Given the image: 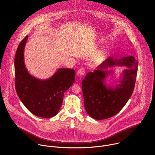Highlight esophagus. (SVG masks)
<instances>
[{"mask_svg": "<svg viewBox=\"0 0 155 155\" xmlns=\"http://www.w3.org/2000/svg\"><path fill=\"white\" fill-rule=\"evenodd\" d=\"M77 74L80 76V77H82L83 76L84 74H85V71L83 68H81V69H79L77 71Z\"/></svg>", "mask_w": 155, "mask_h": 155, "instance_id": "1", "label": "esophagus"}]
</instances>
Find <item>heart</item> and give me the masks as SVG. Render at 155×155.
<instances>
[{"label": "heart", "instance_id": "obj_1", "mask_svg": "<svg viewBox=\"0 0 155 155\" xmlns=\"http://www.w3.org/2000/svg\"><path fill=\"white\" fill-rule=\"evenodd\" d=\"M100 55H98V57H97V58H99V57H100Z\"/></svg>", "mask_w": 155, "mask_h": 155}]
</instances>
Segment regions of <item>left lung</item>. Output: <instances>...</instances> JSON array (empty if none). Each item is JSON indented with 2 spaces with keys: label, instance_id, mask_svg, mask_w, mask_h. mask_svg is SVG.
Segmentation results:
<instances>
[{
  "label": "left lung",
  "instance_id": "1",
  "mask_svg": "<svg viewBox=\"0 0 155 155\" xmlns=\"http://www.w3.org/2000/svg\"><path fill=\"white\" fill-rule=\"evenodd\" d=\"M116 66L127 68L118 80L114 74V71L108 69ZM138 66V61L133 56L118 60L110 57L94 72L86 75L81 83L82 90L84 107L91 117L98 120L107 119L117 115L123 108L134 92ZM109 76L114 79L110 84L106 83V78Z\"/></svg>",
  "mask_w": 155,
  "mask_h": 155
}]
</instances>
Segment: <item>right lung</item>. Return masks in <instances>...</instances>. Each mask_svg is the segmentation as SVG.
Masks as SVG:
<instances>
[{"label": "right lung", "mask_w": 155, "mask_h": 155, "mask_svg": "<svg viewBox=\"0 0 155 155\" xmlns=\"http://www.w3.org/2000/svg\"><path fill=\"white\" fill-rule=\"evenodd\" d=\"M26 36L20 43L14 58L15 86L24 106L34 115L41 118L55 116L63 103L64 93L75 81V71L59 68L48 79L40 80L28 71L24 61Z\"/></svg>", "instance_id": "obj_1"}]
</instances>
